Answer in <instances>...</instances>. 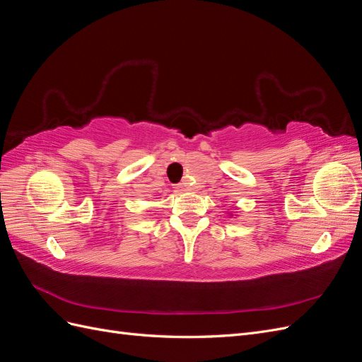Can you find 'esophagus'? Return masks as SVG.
Returning <instances> with one entry per match:
<instances>
[{"instance_id":"34e87169","label":"esophagus","mask_w":362,"mask_h":362,"mask_svg":"<svg viewBox=\"0 0 362 362\" xmlns=\"http://www.w3.org/2000/svg\"><path fill=\"white\" fill-rule=\"evenodd\" d=\"M175 189H177V192H185V187H184V185H181V184L175 185Z\"/></svg>"}]
</instances>
